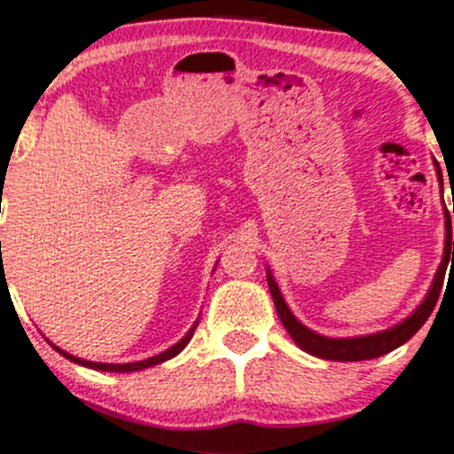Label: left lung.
Masks as SVG:
<instances>
[{
    "instance_id": "8db88e82",
    "label": "left lung",
    "mask_w": 454,
    "mask_h": 454,
    "mask_svg": "<svg viewBox=\"0 0 454 454\" xmlns=\"http://www.w3.org/2000/svg\"><path fill=\"white\" fill-rule=\"evenodd\" d=\"M437 176H440L442 184V173L437 170ZM453 252V258H450V252ZM454 262V241H452V226H450V215L446 211V247H444V258H442L440 269H437L434 284H431L429 293H427L425 301L416 307V311L410 317H405L403 322H399L397 326H390L382 333H373V335L364 337H348V340H333V337L317 335V333L309 331V328L301 325L299 320L293 316V311L286 305L284 296H281L278 284H275L270 270L267 273L269 290L270 296H273L275 309H278V316L281 325L286 326V331L290 333L296 346L307 354H314L317 358H326V361H369V358H378L382 354H388L395 348L403 346L405 341L410 340L411 335H416L420 326L425 325L427 317L431 316L434 307L437 303V296H440L442 284H444L446 275V264Z\"/></svg>"
}]
</instances>
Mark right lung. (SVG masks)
Instances as JSON below:
<instances>
[{"instance_id":"right-lung-1","label":"right lung","mask_w":454,"mask_h":454,"mask_svg":"<svg viewBox=\"0 0 454 454\" xmlns=\"http://www.w3.org/2000/svg\"><path fill=\"white\" fill-rule=\"evenodd\" d=\"M196 326H198V322L194 326L190 328V331H187V335L184 337V340H181L179 343H175L173 348H168V350L166 352H161V354H158V356H151V358H147V361H138V363H123V364H113V363H91V361H82V358H78V356H72V354H67V352H64V350H59V348L57 346H53V343H51V346L55 348L57 352L61 354V356H66V358H70L72 363H78V364H82V367H90V369H98V372H113V373H128V372H140V369H147V367H153V364H160V363H164V361H168V358H173V356H176V354H179L181 350H184V348L187 346V343H190V340L192 337H194V331H196Z\"/></svg>"}]
</instances>
